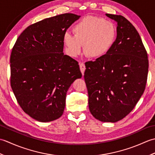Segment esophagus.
<instances>
[{
    "mask_svg": "<svg viewBox=\"0 0 155 155\" xmlns=\"http://www.w3.org/2000/svg\"><path fill=\"white\" fill-rule=\"evenodd\" d=\"M79 66H80V69L82 74H83V75H84V72L85 71V65L84 63H83V62H81V63L79 64Z\"/></svg>",
    "mask_w": 155,
    "mask_h": 155,
    "instance_id": "34e87169",
    "label": "esophagus"
}]
</instances>
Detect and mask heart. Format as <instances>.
<instances>
[{"label": "heart", "mask_w": 155, "mask_h": 155, "mask_svg": "<svg viewBox=\"0 0 155 155\" xmlns=\"http://www.w3.org/2000/svg\"><path fill=\"white\" fill-rule=\"evenodd\" d=\"M74 36L66 32L63 42L68 54L75 57L81 53L84 45L88 57L98 59L106 55L117 38V27L114 23L95 16L81 18L72 27Z\"/></svg>", "instance_id": "heart-1"}]
</instances>
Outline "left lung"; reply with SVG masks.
Returning <instances> with one entry per match:
<instances>
[{"mask_svg": "<svg viewBox=\"0 0 155 155\" xmlns=\"http://www.w3.org/2000/svg\"><path fill=\"white\" fill-rule=\"evenodd\" d=\"M117 22V38L103 57L85 62L84 81L91 113L115 123L133 110L146 87L149 59L139 32L121 15L106 14Z\"/></svg>", "mask_w": 155, "mask_h": 155, "instance_id": "8db88e82", "label": "left lung"}]
</instances>
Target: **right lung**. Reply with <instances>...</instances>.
Returning a JSON list of instances; mask_svg holds the SVG:
<instances>
[{
	"mask_svg": "<svg viewBox=\"0 0 155 155\" xmlns=\"http://www.w3.org/2000/svg\"><path fill=\"white\" fill-rule=\"evenodd\" d=\"M79 17L65 13L28 26L12 49L11 88L23 111L38 121L61 117L68 89L82 77L78 62L63 52V36Z\"/></svg>",
	"mask_w": 155,
	"mask_h": 155,
	"instance_id": "obj_1",
	"label": "right lung"
}]
</instances>
